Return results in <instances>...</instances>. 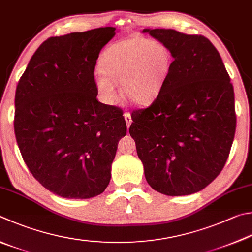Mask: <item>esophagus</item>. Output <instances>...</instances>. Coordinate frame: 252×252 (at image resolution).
Instances as JSON below:
<instances>
[{
  "instance_id": "obj_1",
  "label": "esophagus",
  "mask_w": 252,
  "mask_h": 252,
  "mask_svg": "<svg viewBox=\"0 0 252 252\" xmlns=\"http://www.w3.org/2000/svg\"><path fill=\"white\" fill-rule=\"evenodd\" d=\"M124 117H125V121H126V125H127V127L129 128V126H130V124H131V116H130V114L128 113V112H126L125 114H124Z\"/></svg>"
}]
</instances>
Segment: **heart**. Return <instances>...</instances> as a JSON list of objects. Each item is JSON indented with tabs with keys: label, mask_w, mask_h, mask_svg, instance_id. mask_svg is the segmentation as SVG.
<instances>
[{
	"label": "heart",
	"mask_w": 252,
	"mask_h": 252,
	"mask_svg": "<svg viewBox=\"0 0 252 252\" xmlns=\"http://www.w3.org/2000/svg\"><path fill=\"white\" fill-rule=\"evenodd\" d=\"M169 49L158 40L131 37L111 45L101 56L94 85L99 98L114 104L122 93L138 105H146L159 95L170 70Z\"/></svg>",
	"instance_id": "1"
}]
</instances>
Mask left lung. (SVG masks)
Returning <instances> with one entry per match:
<instances>
[{"label": "left lung", "mask_w": 252, "mask_h": 252, "mask_svg": "<svg viewBox=\"0 0 252 252\" xmlns=\"http://www.w3.org/2000/svg\"><path fill=\"white\" fill-rule=\"evenodd\" d=\"M173 61L159 95L131 113L129 134L151 188L189 195L214 181L228 158L236 130L235 94L220 52L202 35L146 30Z\"/></svg>", "instance_id": "1"}]
</instances>
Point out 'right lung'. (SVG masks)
Segmentation results:
<instances>
[{
  "mask_svg": "<svg viewBox=\"0 0 252 252\" xmlns=\"http://www.w3.org/2000/svg\"><path fill=\"white\" fill-rule=\"evenodd\" d=\"M115 27L50 37L18 81L14 131L28 170L64 198H90L111 180L127 132L120 107L97 101L94 69Z\"/></svg>",
  "mask_w": 252,
  "mask_h": 252,
  "instance_id": "right-lung-1",
  "label": "right lung"
}]
</instances>
